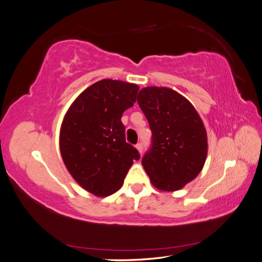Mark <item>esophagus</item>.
<instances>
[{
	"instance_id": "esophagus-1",
	"label": "esophagus",
	"mask_w": 262,
	"mask_h": 262,
	"mask_svg": "<svg viewBox=\"0 0 262 262\" xmlns=\"http://www.w3.org/2000/svg\"><path fill=\"white\" fill-rule=\"evenodd\" d=\"M136 149L139 151L140 155H141V153H142V144H141V143H138V144L136 145Z\"/></svg>"
}]
</instances>
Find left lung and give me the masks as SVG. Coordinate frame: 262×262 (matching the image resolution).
Returning <instances> with one entry per match:
<instances>
[{
	"label": "left lung",
	"mask_w": 262,
	"mask_h": 262,
	"mask_svg": "<svg viewBox=\"0 0 262 262\" xmlns=\"http://www.w3.org/2000/svg\"><path fill=\"white\" fill-rule=\"evenodd\" d=\"M137 100L152 131L143 168L155 188L180 190L196 178L207 160L205 124L192 103L170 88H143Z\"/></svg>",
	"instance_id": "8db88e82"
}]
</instances>
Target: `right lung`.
I'll use <instances>...</instances> for the list:
<instances>
[{"instance_id": "right-lung-1", "label": "right lung", "mask_w": 262, "mask_h": 262, "mask_svg": "<svg viewBox=\"0 0 262 262\" xmlns=\"http://www.w3.org/2000/svg\"><path fill=\"white\" fill-rule=\"evenodd\" d=\"M135 83L104 79L85 89L70 105L60 129V151L68 171L97 196L122 187L136 148L125 142L123 112L136 102Z\"/></svg>"}]
</instances>
